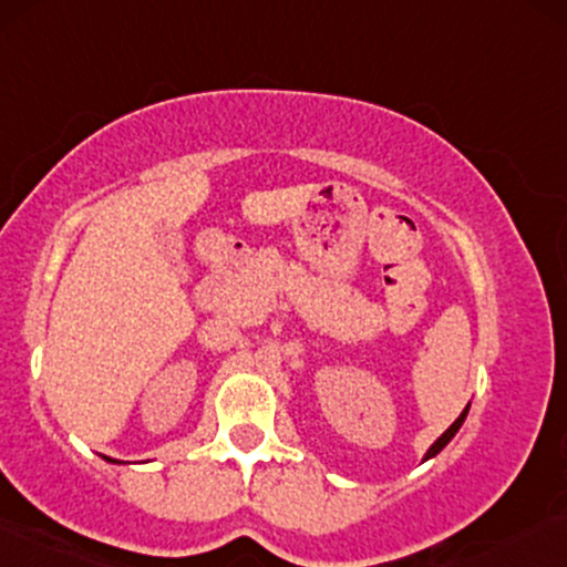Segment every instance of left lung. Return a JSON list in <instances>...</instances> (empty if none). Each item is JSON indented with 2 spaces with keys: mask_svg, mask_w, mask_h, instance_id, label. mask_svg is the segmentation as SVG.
I'll return each mask as SVG.
<instances>
[{
  "mask_svg": "<svg viewBox=\"0 0 567 567\" xmlns=\"http://www.w3.org/2000/svg\"><path fill=\"white\" fill-rule=\"evenodd\" d=\"M467 412H470V404L465 406V412H462V414H460V417H456V420L452 422V427H446V433H443V435H441V439H439V441H435L431 449H427V454H425V456H422V462H425V460H433V456H435V454H439V452H443V446H446V443H449V441H452V439H454V435H456V431H460V427H462V422H465V417H467Z\"/></svg>",
  "mask_w": 567,
  "mask_h": 567,
  "instance_id": "obj_1",
  "label": "left lung"
}]
</instances>
